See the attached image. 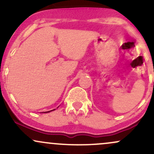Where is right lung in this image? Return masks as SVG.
I'll use <instances>...</instances> for the list:
<instances>
[{
    "mask_svg": "<svg viewBox=\"0 0 154 154\" xmlns=\"http://www.w3.org/2000/svg\"><path fill=\"white\" fill-rule=\"evenodd\" d=\"M54 110H56V109H53V110H51V111H45V112H44V113H48V112H51V111H54Z\"/></svg>",
    "mask_w": 154,
    "mask_h": 154,
    "instance_id": "right-lung-1",
    "label": "right lung"
}]
</instances>
